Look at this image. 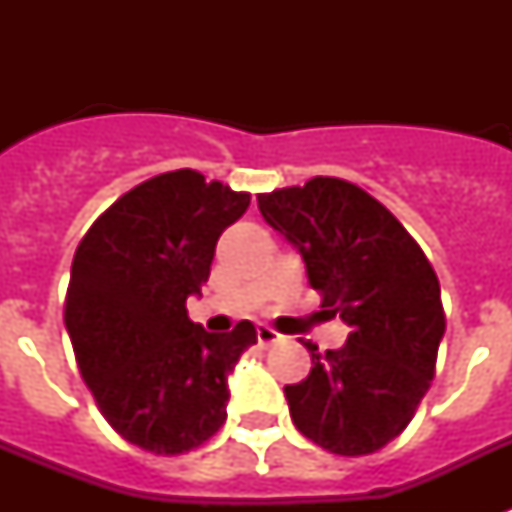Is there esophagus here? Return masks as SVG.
<instances>
[{
    "mask_svg": "<svg viewBox=\"0 0 512 512\" xmlns=\"http://www.w3.org/2000/svg\"><path fill=\"white\" fill-rule=\"evenodd\" d=\"M279 340H281L279 332L268 327V324H260V327H257V342H260V345H265V348H268V345H273V342H279Z\"/></svg>",
    "mask_w": 512,
    "mask_h": 512,
    "instance_id": "1",
    "label": "esophagus"
}]
</instances>
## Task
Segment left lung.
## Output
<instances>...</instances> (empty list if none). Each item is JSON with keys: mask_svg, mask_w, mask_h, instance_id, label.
<instances>
[{"mask_svg": "<svg viewBox=\"0 0 512 512\" xmlns=\"http://www.w3.org/2000/svg\"><path fill=\"white\" fill-rule=\"evenodd\" d=\"M257 207L300 249L321 308L350 327L324 356L308 342L311 374L284 388L292 422L332 454L377 452L404 433L436 374V271L388 207L340 177L257 193Z\"/></svg>", "mask_w": 512, "mask_h": 512, "instance_id": "8db88e82", "label": "left lung"}]
</instances>
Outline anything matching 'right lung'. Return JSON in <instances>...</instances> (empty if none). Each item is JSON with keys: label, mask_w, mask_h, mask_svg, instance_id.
<instances>
[{"label": "right lung", "mask_w": 512, "mask_h": 512, "mask_svg": "<svg viewBox=\"0 0 512 512\" xmlns=\"http://www.w3.org/2000/svg\"><path fill=\"white\" fill-rule=\"evenodd\" d=\"M247 207V191L164 172L119 196L76 247L63 308L76 364L108 425L143 452L199 449L228 417V372L257 332L239 321L212 335L185 300Z\"/></svg>", "instance_id": "add662e5"}]
</instances>
